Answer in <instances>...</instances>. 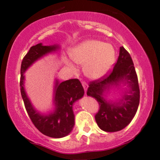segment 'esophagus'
<instances>
[{"label":"esophagus","mask_w":160,"mask_h":160,"mask_svg":"<svg viewBox=\"0 0 160 160\" xmlns=\"http://www.w3.org/2000/svg\"><path fill=\"white\" fill-rule=\"evenodd\" d=\"M81 82H82V86H83V88H84V90L86 91V89H87V88H88V85L85 82H83V81H82Z\"/></svg>","instance_id":"1"}]
</instances>
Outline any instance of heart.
Here are the masks:
<instances>
[{
    "mask_svg": "<svg viewBox=\"0 0 160 160\" xmlns=\"http://www.w3.org/2000/svg\"><path fill=\"white\" fill-rule=\"evenodd\" d=\"M75 63L83 65V72L89 78L97 80L104 77L115 61V51L111 44L97 40H88L79 43L69 52ZM67 65L72 71L75 67L70 62Z\"/></svg>",
    "mask_w": 160,
    "mask_h": 160,
    "instance_id": "obj_1",
    "label": "heart"
}]
</instances>
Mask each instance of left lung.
<instances>
[{
    "mask_svg": "<svg viewBox=\"0 0 160 160\" xmlns=\"http://www.w3.org/2000/svg\"><path fill=\"white\" fill-rule=\"evenodd\" d=\"M120 82L127 84L129 90L117 102L107 101L103 96L106 89L113 85H118ZM86 94L94 98L99 104L95 118L101 129L108 132H118L130 123L138 108L140 90L132 59L123 47H120V55L113 71L89 82Z\"/></svg>",
    "mask_w": 160,
    "mask_h": 160,
    "instance_id": "left-lung-1",
    "label": "left lung"
}]
</instances>
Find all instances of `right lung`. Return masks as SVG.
I'll return each instance as SVG.
<instances>
[{
  "label": "right lung",
  "instance_id": "1",
  "mask_svg": "<svg viewBox=\"0 0 160 160\" xmlns=\"http://www.w3.org/2000/svg\"><path fill=\"white\" fill-rule=\"evenodd\" d=\"M58 49L56 45L43 46L42 43L31 47L22 62L20 78L21 95L31 120L42 134L55 138L66 136L74 128V114L72 107L73 104L84 95L81 82L78 79H71L62 82L56 80L54 89L55 110L49 114H40L33 107L25 92L24 73L37 60Z\"/></svg>",
  "mask_w": 160,
  "mask_h": 160
}]
</instances>
